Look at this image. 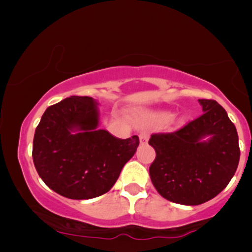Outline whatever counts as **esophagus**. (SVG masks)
<instances>
[{"label": "esophagus", "instance_id": "34e87169", "mask_svg": "<svg viewBox=\"0 0 252 252\" xmlns=\"http://www.w3.org/2000/svg\"><path fill=\"white\" fill-rule=\"evenodd\" d=\"M139 137H140V144H142V146L143 144H147L148 141H149V135H148V133L146 132H141Z\"/></svg>", "mask_w": 252, "mask_h": 252}]
</instances>
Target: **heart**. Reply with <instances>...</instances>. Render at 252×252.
<instances>
[{
	"label": "heart",
	"instance_id": "heart-1",
	"mask_svg": "<svg viewBox=\"0 0 252 252\" xmlns=\"http://www.w3.org/2000/svg\"><path fill=\"white\" fill-rule=\"evenodd\" d=\"M172 117H173V113L171 111L160 110V111L144 112L139 117V119L142 123H163V122H168ZM182 119H184V117H181L180 118V120Z\"/></svg>",
	"mask_w": 252,
	"mask_h": 252
}]
</instances>
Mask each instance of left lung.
Returning a JSON list of instances; mask_svg holds the SVG:
<instances>
[{
  "label": "left lung",
  "mask_w": 252,
  "mask_h": 252,
  "mask_svg": "<svg viewBox=\"0 0 252 252\" xmlns=\"http://www.w3.org/2000/svg\"><path fill=\"white\" fill-rule=\"evenodd\" d=\"M203 115L174 133L153 134L156 158L149 167L154 187L167 201L198 205L216 197L235 174L239 136L225 109L198 99Z\"/></svg>",
  "instance_id": "left-lung-1"
}]
</instances>
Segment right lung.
<instances>
[{"label": "right lung", "instance_id": "right-lung-1", "mask_svg": "<svg viewBox=\"0 0 252 252\" xmlns=\"http://www.w3.org/2000/svg\"><path fill=\"white\" fill-rule=\"evenodd\" d=\"M96 99L71 96L44 111L33 140V161L51 190L71 199L97 197L116 184L139 137L117 139L98 129Z\"/></svg>", "mask_w": 252, "mask_h": 252}]
</instances>
